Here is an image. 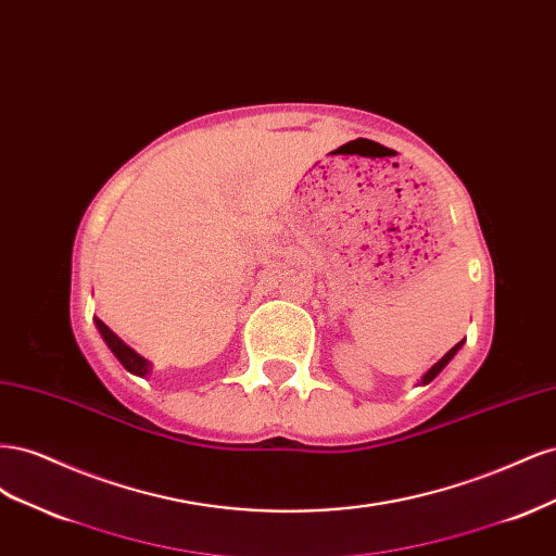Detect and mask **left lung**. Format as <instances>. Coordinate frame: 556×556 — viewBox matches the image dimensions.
<instances>
[{
  "mask_svg": "<svg viewBox=\"0 0 556 556\" xmlns=\"http://www.w3.org/2000/svg\"><path fill=\"white\" fill-rule=\"evenodd\" d=\"M462 345H464V341H459V343H457V345H454L452 350H447V352H445V355H443V357H441L439 362H435V364H433V366L429 368V371H427V374L422 376V380H419V384H429V382H431V380H433L435 376H439V374L443 371V368H445V366H447V364L452 362V357H454V355H457V352L462 350Z\"/></svg>",
  "mask_w": 556,
  "mask_h": 556,
  "instance_id": "1",
  "label": "left lung"
}]
</instances>
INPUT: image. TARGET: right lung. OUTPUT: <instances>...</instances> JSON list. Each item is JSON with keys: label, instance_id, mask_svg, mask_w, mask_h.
Returning a JSON list of instances; mask_svg holds the SVG:
<instances>
[{"label": "right lung", "instance_id": "obj_1", "mask_svg": "<svg viewBox=\"0 0 556 556\" xmlns=\"http://www.w3.org/2000/svg\"><path fill=\"white\" fill-rule=\"evenodd\" d=\"M94 325H97L99 333H102V339H104V343L109 345V350L117 357V362H121V364L127 368L129 374L139 376V378H146V376L153 374V364H150L146 357H141L137 350L129 348V345L121 339V336H115V333L102 323V319L94 317Z\"/></svg>", "mask_w": 556, "mask_h": 556}]
</instances>
